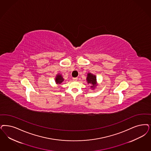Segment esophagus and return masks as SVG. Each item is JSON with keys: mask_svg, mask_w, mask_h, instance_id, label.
I'll return each mask as SVG.
<instances>
[{"mask_svg": "<svg viewBox=\"0 0 151 151\" xmlns=\"http://www.w3.org/2000/svg\"><path fill=\"white\" fill-rule=\"evenodd\" d=\"M73 81H77L78 80V78H73Z\"/></svg>", "mask_w": 151, "mask_h": 151, "instance_id": "1", "label": "esophagus"}]
</instances>
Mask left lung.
Listing matches in <instances>:
<instances>
[{
  "mask_svg": "<svg viewBox=\"0 0 151 151\" xmlns=\"http://www.w3.org/2000/svg\"><path fill=\"white\" fill-rule=\"evenodd\" d=\"M86 80L88 81V83H91V88H95L96 83V78L95 75L91 74V73H88V77Z\"/></svg>",
  "mask_w": 151,
  "mask_h": 151,
  "instance_id": "obj_1",
  "label": "left lung"
}]
</instances>
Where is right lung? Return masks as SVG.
Segmentation results:
<instances>
[{
  "label": "right lung",
  "instance_id": "add662e5",
  "mask_svg": "<svg viewBox=\"0 0 151 151\" xmlns=\"http://www.w3.org/2000/svg\"><path fill=\"white\" fill-rule=\"evenodd\" d=\"M63 76H61V75H57L56 76V78L55 79V81H56V83H61L63 81Z\"/></svg>",
  "mask_w": 151,
  "mask_h": 151
}]
</instances>
